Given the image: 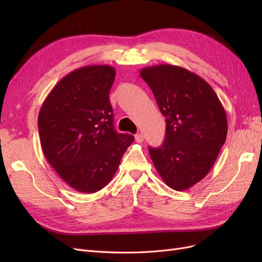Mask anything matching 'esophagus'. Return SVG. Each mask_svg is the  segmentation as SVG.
Listing matches in <instances>:
<instances>
[{
    "label": "esophagus",
    "mask_w": 262,
    "mask_h": 262,
    "mask_svg": "<svg viewBox=\"0 0 262 262\" xmlns=\"http://www.w3.org/2000/svg\"><path fill=\"white\" fill-rule=\"evenodd\" d=\"M136 141L138 142V143H142V142H143V136H142L141 133H138V134H136Z\"/></svg>",
    "instance_id": "esophagus-1"
}]
</instances>
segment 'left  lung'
Returning a JSON list of instances; mask_svg holds the SVG:
<instances>
[{
  "label": "left lung",
  "instance_id": "1",
  "mask_svg": "<svg viewBox=\"0 0 262 262\" xmlns=\"http://www.w3.org/2000/svg\"><path fill=\"white\" fill-rule=\"evenodd\" d=\"M140 75L166 118L165 140L148 148L150 158L166 185L187 190L208 175L225 143V110L212 87L184 68L160 64Z\"/></svg>",
  "mask_w": 262,
  "mask_h": 262
}]
</instances>
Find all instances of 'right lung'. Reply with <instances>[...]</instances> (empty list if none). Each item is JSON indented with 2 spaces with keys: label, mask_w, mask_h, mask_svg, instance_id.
Here are the masks:
<instances>
[{
  "label": "right lung",
  "mask_w": 262,
  "mask_h": 262,
  "mask_svg": "<svg viewBox=\"0 0 262 262\" xmlns=\"http://www.w3.org/2000/svg\"><path fill=\"white\" fill-rule=\"evenodd\" d=\"M115 76L110 66L74 70L53 87L38 115L47 161L78 192L104 188L134 140L114 128L109 92Z\"/></svg>",
  "instance_id": "add662e5"
}]
</instances>
